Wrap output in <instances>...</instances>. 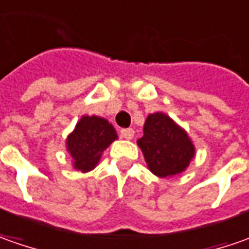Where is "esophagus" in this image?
<instances>
[{"instance_id":"esophagus-1","label":"esophagus","mask_w":249,"mask_h":249,"mask_svg":"<svg viewBox=\"0 0 249 249\" xmlns=\"http://www.w3.org/2000/svg\"><path fill=\"white\" fill-rule=\"evenodd\" d=\"M133 135H135V132H133L132 128H124V129H121V136L124 139H132Z\"/></svg>"}]
</instances>
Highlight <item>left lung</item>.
Segmentation results:
<instances>
[{
    "instance_id": "1",
    "label": "left lung",
    "mask_w": 249,
    "mask_h": 249,
    "mask_svg": "<svg viewBox=\"0 0 249 249\" xmlns=\"http://www.w3.org/2000/svg\"><path fill=\"white\" fill-rule=\"evenodd\" d=\"M138 146L149 169L160 178L183 172L194 157V146L187 133L164 113L147 117Z\"/></svg>"
}]
</instances>
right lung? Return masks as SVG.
Segmentation results:
<instances>
[{"label":"right lung","mask_w":249,"mask_h":249,"mask_svg":"<svg viewBox=\"0 0 249 249\" xmlns=\"http://www.w3.org/2000/svg\"><path fill=\"white\" fill-rule=\"evenodd\" d=\"M117 139L114 126L107 120L84 116L67 138V151L74 160V168L88 172L96 167L102 153Z\"/></svg>","instance_id":"1"}]
</instances>
